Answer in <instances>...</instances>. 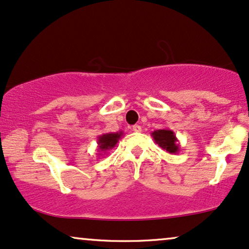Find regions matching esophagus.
<instances>
[{"instance_id":"esophagus-1","label":"esophagus","mask_w":249,"mask_h":249,"mask_svg":"<svg viewBox=\"0 0 249 249\" xmlns=\"http://www.w3.org/2000/svg\"><path fill=\"white\" fill-rule=\"evenodd\" d=\"M132 130H133L134 132H137V133H140V132L142 131V128H141L140 125H133Z\"/></svg>"}]
</instances>
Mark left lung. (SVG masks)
Listing matches in <instances>:
<instances>
[{"label": "left lung", "mask_w": 249, "mask_h": 249, "mask_svg": "<svg viewBox=\"0 0 249 249\" xmlns=\"http://www.w3.org/2000/svg\"><path fill=\"white\" fill-rule=\"evenodd\" d=\"M156 143L164 150L170 152L172 155L178 154L180 151V144H178V138L175 137L174 132L170 128H163V130H156L151 133Z\"/></svg>", "instance_id": "obj_1"}]
</instances>
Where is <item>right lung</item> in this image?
Wrapping results in <instances>:
<instances>
[{
  "label": "right lung",
  "mask_w": 249,
  "mask_h": 249,
  "mask_svg": "<svg viewBox=\"0 0 249 249\" xmlns=\"http://www.w3.org/2000/svg\"><path fill=\"white\" fill-rule=\"evenodd\" d=\"M124 134L123 131L116 132V133H105L101 134L98 137V151L100 154H98L99 156L102 155V152H107L108 150H110L117 143L119 139H121L122 135Z\"/></svg>",
  "instance_id": "1"
}]
</instances>
